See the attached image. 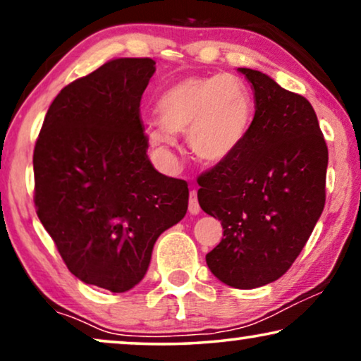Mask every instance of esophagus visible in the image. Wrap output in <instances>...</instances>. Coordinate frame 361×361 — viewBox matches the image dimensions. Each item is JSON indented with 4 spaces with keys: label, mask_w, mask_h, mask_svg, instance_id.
<instances>
[{
    "label": "esophagus",
    "mask_w": 361,
    "mask_h": 361,
    "mask_svg": "<svg viewBox=\"0 0 361 361\" xmlns=\"http://www.w3.org/2000/svg\"><path fill=\"white\" fill-rule=\"evenodd\" d=\"M189 212L192 215H197L200 212V205H199V200H197L195 190H190V194H189Z\"/></svg>",
    "instance_id": "1"
}]
</instances>
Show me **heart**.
I'll return each instance as SVG.
<instances>
[{
    "label": "heart",
    "instance_id": "obj_1",
    "mask_svg": "<svg viewBox=\"0 0 361 361\" xmlns=\"http://www.w3.org/2000/svg\"><path fill=\"white\" fill-rule=\"evenodd\" d=\"M159 126L146 130L147 142L171 159L174 136L187 135L192 156L204 164H219L233 154L248 133L251 98L243 82L231 73L189 77L157 98Z\"/></svg>",
    "mask_w": 361,
    "mask_h": 361
}]
</instances>
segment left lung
<instances>
[{
    "mask_svg": "<svg viewBox=\"0 0 361 361\" xmlns=\"http://www.w3.org/2000/svg\"><path fill=\"white\" fill-rule=\"evenodd\" d=\"M255 95V118L238 149L202 174L199 204L224 238L205 256L236 289L279 279L307 243L325 205L329 149L302 95L253 68H238Z\"/></svg>",
    "mask_w": 361,
    "mask_h": 361,
    "instance_id": "8db88e82",
    "label": "left lung"
}]
</instances>
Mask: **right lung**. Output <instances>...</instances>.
<instances>
[{"label": "right lung", "instance_id": "right-lung-1", "mask_svg": "<svg viewBox=\"0 0 361 361\" xmlns=\"http://www.w3.org/2000/svg\"><path fill=\"white\" fill-rule=\"evenodd\" d=\"M156 62L113 59L54 98L34 147V204L71 273L126 293L162 231L184 219L189 187L154 169L140 103Z\"/></svg>", "mask_w": 361, "mask_h": 361}]
</instances>
